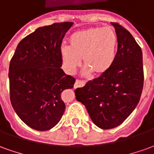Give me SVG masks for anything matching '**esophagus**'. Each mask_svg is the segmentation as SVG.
Listing matches in <instances>:
<instances>
[{"label":"esophagus","mask_w":154,"mask_h":154,"mask_svg":"<svg viewBox=\"0 0 154 154\" xmlns=\"http://www.w3.org/2000/svg\"><path fill=\"white\" fill-rule=\"evenodd\" d=\"M85 85V82L84 81H80V80H77L75 84H74V88H81Z\"/></svg>","instance_id":"1"}]
</instances>
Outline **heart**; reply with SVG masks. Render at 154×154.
Listing matches in <instances>:
<instances>
[{
    "instance_id": "obj_1",
    "label": "heart",
    "mask_w": 154,
    "mask_h": 154,
    "mask_svg": "<svg viewBox=\"0 0 154 154\" xmlns=\"http://www.w3.org/2000/svg\"><path fill=\"white\" fill-rule=\"evenodd\" d=\"M117 35L111 28L91 27L71 34L69 46L60 50L65 70L73 73L81 65L86 66L84 73L101 76L109 71L116 55Z\"/></svg>"
}]
</instances>
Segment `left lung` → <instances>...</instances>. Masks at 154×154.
Returning a JSON list of instances; mask_svg holds the SVG:
<instances>
[{"mask_svg": "<svg viewBox=\"0 0 154 154\" xmlns=\"http://www.w3.org/2000/svg\"><path fill=\"white\" fill-rule=\"evenodd\" d=\"M118 49L109 71L75 90L76 99L87 109L91 120L101 129L120 125L138 103L143 88V52L125 28L111 23Z\"/></svg>", "mask_w": 154, "mask_h": 154, "instance_id": "obj_1", "label": "left lung"}]
</instances>
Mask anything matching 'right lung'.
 Wrapping results in <instances>:
<instances>
[{"label": "right lung", "instance_id": "add662e5", "mask_svg": "<svg viewBox=\"0 0 154 154\" xmlns=\"http://www.w3.org/2000/svg\"><path fill=\"white\" fill-rule=\"evenodd\" d=\"M73 23L38 28L19 42L9 66L10 99L20 119L37 131L58 124L66 109L61 94L75 78L64 72L61 42Z\"/></svg>", "mask_w": 154, "mask_h": 154}]
</instances>
